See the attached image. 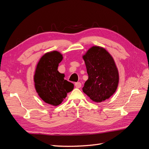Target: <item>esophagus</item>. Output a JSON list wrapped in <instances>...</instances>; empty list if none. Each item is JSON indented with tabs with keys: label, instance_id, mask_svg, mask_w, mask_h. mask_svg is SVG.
<instances>
[{
	"label": "esophagus",
	"instance_id": "obj_1",
	"mask_svg": "<svg viewBox=\"0 0 149 149\" xmlns=\"http://www.w3.org/2000/svg\"><path fill=\"white\" fill-rule=\"evenodd\" d=\"M75 86H76V88H79L81 87V83L80 82L76 83H75Z\"/></svg>",
	"mask_w": 149,
	"mask_h": 149
}]
</instances>
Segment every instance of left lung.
<instances>
[{"instance_id": "left-lung-1", "label": "left lung", "mask_w": 149, "mask_h": 149, "mask_svg": "<svg viewBox=\"0 0 149 149\" xmlns=\"http://www.w3.org/2000/svg\"><path fill=\"white\" fill-rule=\"evenodd\" d=\"M88 79L83 92L96 102H101L113 95L118 88V69L111 54L99 46L90 48L84 55Z\"/></svg>"}]
</instances>
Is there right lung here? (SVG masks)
<instances>
[{
	"instance_id": "add662e5",
	"label": "right lung",
	"mask_w": 149,
	"mask_h": 149,
	"mask_svg": "<svg viewBox=\"0 0 149 149\" xmlns=\"http://www.w3.org/2000/svg\"><path fill=\"white\" fill-rule=\"evenodd\" d=\"M63 55L58 51L43 55L38 63L34 74L36 91L42 100L49 104L56 106L73 89L74 84L64 79L65 74L58 71Z\"/></svg>"
}]
</instances>
